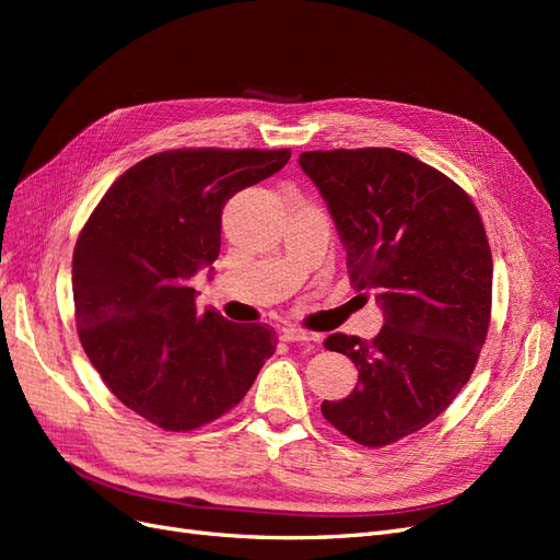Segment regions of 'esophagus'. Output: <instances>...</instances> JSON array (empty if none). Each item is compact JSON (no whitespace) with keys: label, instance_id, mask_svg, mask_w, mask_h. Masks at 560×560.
<instances>
[{"label":"esophagus","instance_id":"34e87169","mask_svg":"<svg viewBox=\"0 0 560 560\" xmlns=\"http://www.w3.org/2000/svg\"><path fill=\"white\" fill-rule=\"evenodd\" d=\"M282 341H287V343H317L319 334L308 331V329L287 327V329H282Z\"/></svg>","mask_w":560,"mask_h":560}]
</instances>
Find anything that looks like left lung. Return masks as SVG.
<instances>
[{
    "mask_svg": "<svg viewBox=\"0 0 560 560\" xmlns=\"http://www.w3.org/2000/svg\"><path fill=\"white\" fill-rule=\"evenodd\" d=\"M348 252L354 290H374L385 325L374 341L331 334L325 348L358 366L346 399L322 416L352 442L381 448L442 416L486 343L493 254L463 186L387 147L303 151Z\"/></svg>",
    "mask_w": 560,
    "mask_h": 560,
    "instance_id": "left-lung-1",
    "label": "left lung"
}]
</instances>
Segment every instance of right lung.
Segmentation results:
<instances>
[{"label": "right lung", "mask_w": 560, "mask_h": 560, "mask_svg": "<svg viewBox=\"0 0 560 560\" xmlns=\"http://www.w3.org/2000/svg\"><path fill=\"white\" fill-rule=\"evenodd\" d=\"M290 149H171L118 177L72 257L79 341L130 411L167 432L229 413L276 352L268 325L196 311L191 278L222 247V210Z\"/></svg>", "instance_id": "right-lung-1"}]
</instances>
